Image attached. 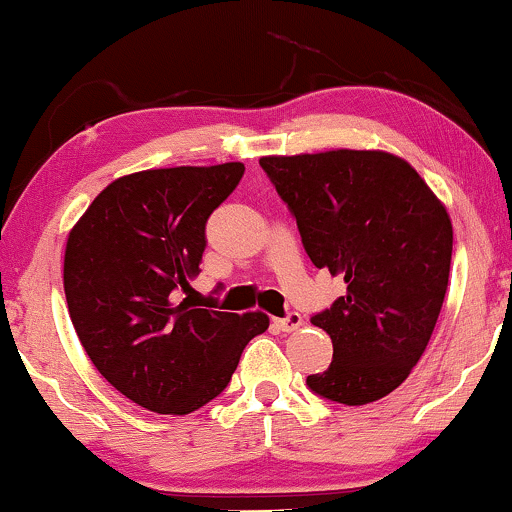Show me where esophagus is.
Segmentation results:
<instances>
[{
  "label": "esophagus",
  "mask_w": 512,
  "mask_h": 512,
  "mask_svg": "<svg viewBox=\"0 0 512 512\" xmlns=\"http://www.w3.org/2000/svg\"><path fill=\"white\" fill-rule=\"evenodd\" d=\"M274 323H276V328L278 331H283V333H293V331H297V328L302 326V316L300 314H288V316H283V319H274Z\"/></svg>",
  "instance_id": "34e87169"
}]
</instances>
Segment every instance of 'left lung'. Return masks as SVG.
Returning a JSON list of instances; mask_svg holds the SVG:
<instances>
[{
	"label": "left lung",
	"instance_id": "1",
	"mask_svg": "<svg viewBox=\"0 0 512 512\" xmlns=\"http://www.w3.org/2000/svg\"><path fill=\"white\" fill-rule=\"evenodd\" d=\"M262 170L297 219L314 267L347 293L312 316L333 361L309 390L347 406L404 383L423 357L449 286L454 229L425 179L399 155L335 148L264 155Z\"/></svg>",
	"mask_w": 512,
	"mask_h": 512
}]
</instances>
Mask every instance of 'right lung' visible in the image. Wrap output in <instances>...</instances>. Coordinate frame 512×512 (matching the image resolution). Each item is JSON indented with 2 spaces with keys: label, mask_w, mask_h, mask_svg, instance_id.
I'll list each match as a JSON object with an SVG mask.
<instances>
[{
  "label": "right lung",
  "mask_w": 512,
  "mask_h": 512,
  "mask_svg": "<svg viewBox=\"0 0 512 512\" xmlns=\"http://www.w3.org/2000/svg\"><path fill=\"white\" fill-rule=\"evenodd\" d=\"M243 163L125 174L70 229L63 288L84 352L115 390L155 413L186 416L229 385L243 349L269 328L260 312L177 302L205 250V222Z\"/></svg>",
  "instance_id": "1"
}]
</instances>
